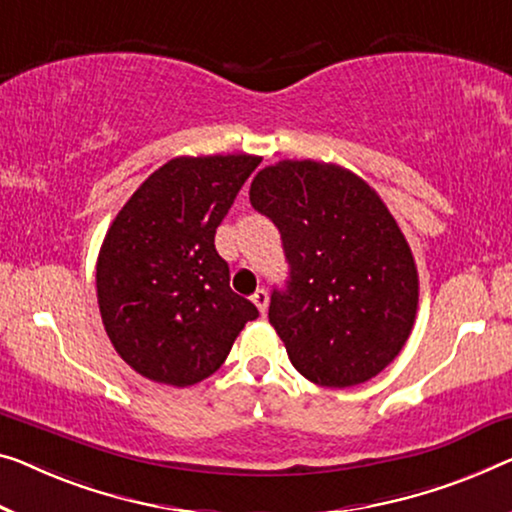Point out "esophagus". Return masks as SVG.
Here are the masks:
<instances>
[{
	"instance_id": "obj_1",
	"label": "esophagus",
	"mask_w": 512,
	"mask_h": 512,
	"mask_svg": "<svg viewBox=\"0 0 512 512\" xmlns=\"http://www.w3.org/2000/svg\"><path fill=\"white\" fill-rule=\"evenodd\" d=\"M253 303L257 305V310L266 315V308H269V294H266V289H257L253 294Z\"/></svg>"
}]
</instances>
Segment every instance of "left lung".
<instances>
[{"label":"left lung","mask_w":512,"mask_h":512,"mask_svg":"<svg viewBox=\"0 0 512 512\" xmlns=\"http://www.w3.org/2000/svg\"><path fill=\"white\" fill-rule=\"evenodd\" d=\"M250 204L280 230L289 280L269 322L294 368L329 388L377 377L418 310L414 255L381 197L340 165L280 160L257 172Z\"/></svg>","instance_id":"8db88e82"}]
</instances>
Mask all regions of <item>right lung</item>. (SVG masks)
Masks as SVG:
<instances>
[{
	"label": "right lung",
	"mask_w": 512,
	"mask_h": 512,
	"mask_svg": "<svg viewBox=\"0 0 512 512\" xmlns=\"http://www.w3.org/2000/svg\"><path fill=\"white\" fill-rule=\"evenodd\" d=\"M259 156H179L112 220L96 262L103 326L137 375L167 386L211 377L259 317L234 294L216 230Z\"/></svg>",
	"instance_id": "right-lung-1"
}]
</instances>
